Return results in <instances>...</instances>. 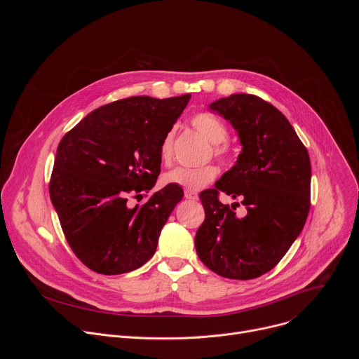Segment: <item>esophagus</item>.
I'll use <instances>...</instances> for the list:
<instances>
[{
  "label": "esophagus",
  "mask_w": 359,
  "mask_h": 359,
  "mask_svg": "<svg viewBox=\"0 0 359 359\" xmlns=\"http://www.w3.org/2000/svg\"><path fill=\"white\" fill-rule=\"evenodd\" d=\"M184 197L187 198V200H197L198 198V194L196 193V191H193V190H186L184 191Z\"/></svg>",
  "instance_id": "obj_1"
}]
</instances>
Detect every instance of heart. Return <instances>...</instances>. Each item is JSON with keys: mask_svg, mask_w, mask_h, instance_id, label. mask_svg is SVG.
Returning <instances> with one entry per match:
<instances>
[{"mask_svg": "<svg viewBox=\"0 0 359 359\" xmlns=\"http://www.w3.org/2000/svg\"><path fill=\"white\" fill-rule=\"evenodd\" d=\"M193 128L200 132L210 143H213L215 155L220 159H227L230 156V147L224 142L229 136L227 126L224 122L212 114H197L191 119ZM173 137L175 132L170 130L165 135L161 144V156L165 162L172 159L173 150ZM217 176V169L213 165H206L201 168H176L168 172L163 176V182L166 184H176L187 190H198L204 186L212 183Z\"/></svg>", "mask_w": 359, "mask_h": 359, "instance_id": "1", "label": "heart"}]
</instances>
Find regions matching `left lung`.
Here are the masks:
<instances>
[{
  "mask_svg": "<svg viewBox=\"0 0 359 359\" xmlns=\"http://www.w3.org/2000/svg\"><path fill=\"white\" fill-rule=\"evenodd\" d=\"M209 108L237 130L241 153L215 189L200 193L206 213L194 245L198 259L231 280L257 278L284 257L310 212L311 163L287 118L255 95L234 93ZM220 191L240 201L243 215L218 201Z\"/></svg>",
  "mask_w": 359,
  "mask_h": 359,
  "instance_id": "obj_1",
  "label": "left lung"
}]
</instances>
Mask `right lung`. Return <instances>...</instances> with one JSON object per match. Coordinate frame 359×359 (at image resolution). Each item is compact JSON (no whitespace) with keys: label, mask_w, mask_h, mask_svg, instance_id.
<instances>
[{"label":"right lung","mask_w":359,"mask_h":359,"mask_svg":"<svg viewBox=\"0 0 359 359\" xmlns=\"http://www.w3.org/2000/svg\"><path fill=\"white\" fill-rule=\"evenodd\" d=\"M189 99H121L88 114L60 142L49 196L69 247L88 269L123 274L155 254L183 190L168 184L135 208L128 198L155 186L162 140Z\"/></svg>","instance_id":"obj_1"}]
</instances>
